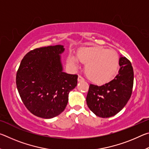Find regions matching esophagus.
<instances>
[{"label": "esophagus", "mask_w": 149, "mask_h": 149, "mask_svg": "<svg viewBox=\"0 0 149 149\" xmlns=\"http://www.w3.org/2000/svg\"><path fill=\"white\" fill-rule=\"evenodd\" d=\"M77 81H84V79L81 76L79 75V76H78V78H77Z\"/></svg>", "instance_id": "obj_1"}]
</instances>
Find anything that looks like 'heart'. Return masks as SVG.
I'll return each mask as SVG.
<instances>
[{
	"mask_svg": "<svg viewBox=\"0 0 149 149\" xmlns=\"http://www.w3.org/2000/svg\"><path fill=\"white\" fill-rule=\"evenodd\" d=\"M78 61L85 64V75L97 85L110 81L116 75L119 65L116 52L101 47L81 49L77 52L76 58L71 55L67 58L68 63L75 69L78 67Z\"/></svg>",
	"mask_w": 149,
	"mask_h": 149,
	"instance_id": "b5f03b06",
	"label": "heart"
}]
</instances>
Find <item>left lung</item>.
I'll return each instance as SVG.
<instances>
[{
    "label": "left lung",
    "mask_w": 149,
    "mask_h": 149,
    "mask_svg": "<svg viewBox=\"0 0 149 149\" xmlns=\"http://www.w3.org/2000/svg\"><path fill=\"white\" fill-rule=\"evenodd\" d=\"M120 68L114 79L101 86L90 84L86 101L88 107L99 117L118 114L130 100L133 86V70L127 58L120 57Z\"/></svg>",
    "instance_id": "8db88e82"
}]
</instances>
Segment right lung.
I'll list each match as a JSON object with an SVG mask.
<instances>
[{
  "instance_id": "right-lung-1",
  "label": "right lung",
  "mask_w": 149,
  "mask_h": 149,
  "mask_svg": "<svg viewBox=\"0 0 149 149\" xmlns=\"http://www.w3.org/2000/svg\"><path fill=\"white\" fill-rule=\"evenodd\" d=\"M62 45L37 48L22 60L16 86L22 102L33 114L45 119L64 110L68 95L77 84V75L62 72Z\"/></svg>"
}]
</instances>
